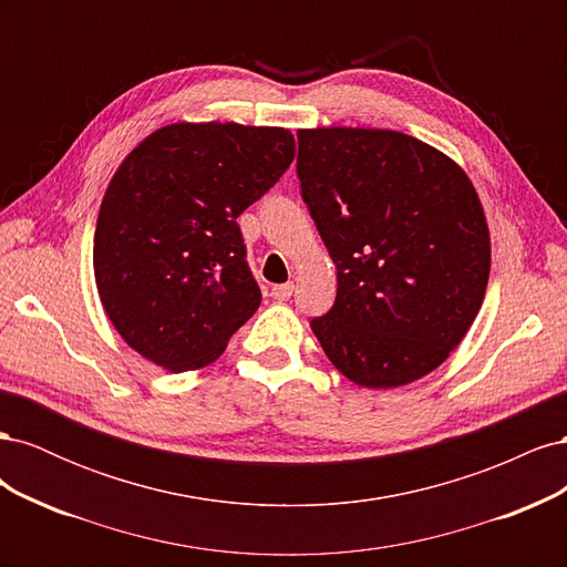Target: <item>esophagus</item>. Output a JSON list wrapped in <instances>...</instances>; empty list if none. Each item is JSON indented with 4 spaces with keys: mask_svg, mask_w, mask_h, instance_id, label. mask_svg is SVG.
Here are the masks:
<instances>
[{
    "mask_svg": "<svg viewBox=\"0 0 567 567\" xmlns=\"http://www.w3.org/2000/svg\"><path fill=\"white\" fill-rule=\"evenodd\" d=\"M293 290H296V286L293 284H281V286H274L271 288V298L274 300H288L290 296H293Z\"/></svg>",
    "mask_w": 567,
    "mask_h": 567,
    "instance_id": "esophagus-1",
    "label": "esophagus"
}]
</instances>
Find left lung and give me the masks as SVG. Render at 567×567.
<instances>
[{
	"label": "left lung",
	"instance_id": "8db88e82",
	"mask_svg": "<svg viewBox=\"0 0 567 567\" xmlns=\"http://www.w3.org/2000/svg\"><path fill=\"white\" fill-rule=\"evenodd\" d=\"M302 200L338 269L312 319L331 364L388 390L437 369L468 333L489 279V229L468 175L394 130H298Z\"/></svg>",
	"mask_w": 567,
	"mask_h": 567
}]
</instances>
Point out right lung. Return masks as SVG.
<instances>
[{"mask_svg": "<svg viewBox=\"0 0 567 567\" xmlns=\"http://www.w3.org/2000/svg\"><path fill=\"white\" fill-rule=\"evenodd\" d=\"M293 156L284 127L175 123L120 163L96 219L94 277L134 352L175 373L225 352L262 300L236 217Z\"/></svg>", "mask_w": 567, "mask_h": 567, "instance_id": "1", "label": "right lung"}]
</instances>
